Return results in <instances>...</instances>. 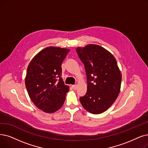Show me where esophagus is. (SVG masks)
<instances>
[{
	"mask_svg": "<svg viewBox=\"0 0 148 148\" xmlns=\"http://www.w3.org/2000/svg\"><path fill=\"white\" fill-rule=\"evenodd\" d=\"M72 87L73 88V90H76V88H77V86H76V85H72Z\"/></svg>",
	"mask_w": 148,
	"mask_h": 148,
	"instance_id": "34e87169",
	"label": "esophagus"
}]
</instances>
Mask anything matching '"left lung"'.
I'll return each mask as SVG.
<instances>
[{"instance_id": "8db88e82", "label": "left lung", "mask_w": 148, "mask_h": 148, "mask_svg": "<svg viewBox=\"0 0 148 148\" xmlns=\"http://www.w3.org/2000/svg\"><path fill=\"white\" fill-rule=\"evenodd\" d=\"M83 63L87 90L79 98L86 110L93 114L106 111L113 104L120 91L121 75L114 56L103 47L95 44L76 49Z\"/></svg>"}]
</instances>
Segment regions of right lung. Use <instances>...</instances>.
Returning a JSON list of instances; mask_svg holds the SVG:
<instances>
[{"label":"right lung","mask_w":148,"mask_h":148,"mask_svg":"<svg viewBox=\"0 0 148 148\" xmlns=\"http://www.w3.org/2000/svg\"><path fill=\"white\" fill-rule=\"evenodd\" d=\"M70 50L47 47L29 64L25 86L33 103L46 113H53L63 105L69 87L61 78V65Z\"/></svg>","instance_id":"add662e5"}]
</instances>
